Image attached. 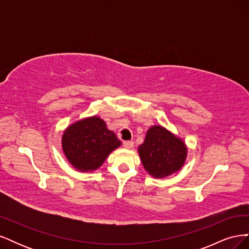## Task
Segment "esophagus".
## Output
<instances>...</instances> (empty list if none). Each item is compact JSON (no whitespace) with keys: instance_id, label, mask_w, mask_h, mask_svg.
Masks as SVG:
<instances>
[{"instance_id":"1","label":"esophagus","mask_w":249,"mask_h":249,"mask_svg":"<svg viewBox=\"0 0 249 249\" xmlns=\"http://www.w3.org/2000/svg\"><path fill=\"white\" fill-rule=\"evenodd\" d=\"M123 145L125 148H132L134 146V142L133 141H124Z\"/></svg>"}]
</instances>
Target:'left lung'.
<instances>
[{
    "mask_svg": "<svg viewBox=\"0 0 249 249\" xmlns=\"http://www.w3.org/2000/svg\"><path fill=\"white\" fill-rule=\"evenodd\" d=\"M145 170L155 178H165L180 169L187 156L185 143L160 125L147 131L138 149Z\"/></svg>",
    "mask_w": 249,
    "mask_h": 249,
    "instance_id": "obj_1",
    "label": "left lung"
}]
</instances>
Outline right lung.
<instances>
[{
    "label": "right lung",
    "instance_id": "right-lung-1",
    "mask_svg": "<svg viewBox=\"0 0 249 249\" xmlns=\"http://www.w3.org/2000/svg\"><path fill=\"white\" fill-rule=\"evenodd\" d=\"M120 140L100 117L85 118L66 129L62 137L63 152L73 167L81 171L99 168Z\"/></svg>",
    "mask_w": 249,
    "mask_h": 249
}]
</instances>
